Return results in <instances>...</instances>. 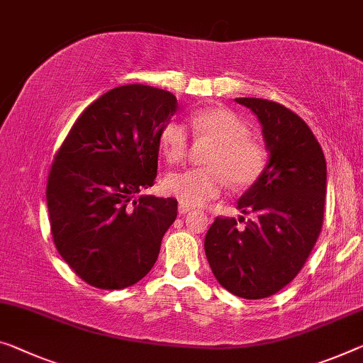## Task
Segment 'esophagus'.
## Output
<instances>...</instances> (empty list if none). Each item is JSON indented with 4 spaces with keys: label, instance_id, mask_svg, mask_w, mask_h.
Listing matches in <instances>:
<instances>
[{
    "label": "esophagus",
    "instance_id": "1",
    "mask_svg": "<svg viewBox=\"0 0 363 363\" xmlns=\"http://www.w3.org/2000/svg\"><path fill=\"white\" fill-rule=\"evenodd\" d=\"M193 211V208H189L188 204H183V203H180L178 204V213H180L182 216H186V214H189Z\"/></svg>",
    "mask_w": 363,
    "mask_h": 363
}]
</instances>
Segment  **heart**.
Segmentation results:
<instances>
[{
    "label": "heart",
    "mask_w": 363,
    "mask_h": 363,
    "mask_svg": "<svg viewBox=\"0 0 363 363\" xmlns=\"http://www.w3.org/2000/svg\"><path fill=\"white\" fill-rule=\"evenodd\" d=\"M198 136L209 139L214 147L206 159L204 169H186L169 174L164 180L165 191L188 206H201L219 196L230 182L237 188L250 186L266 169V150L250 139L248 126L232 110L203 108L191 116ZM165 159L172 164L185 159L188 133L178 121H169L159 135Z\"/></svg>",
    "instance_id": "heart-1"
}]
</instances>
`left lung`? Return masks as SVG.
Here are the masks:
<instances>
[{
  "label": "left lung",
  "instance_id": "left-lung-1",
  "mask_svg": "<svg viewBox=\"0 0 363 363\" xmlns=\"http://www.w3.org/2000/svg\"><path fill=\"white\" fill-rule=\"evenodd\" d=\"M235 102L256 115L269 159L237 203L256 219L238 228L235 219L217 217L204 252L222 287L258 300L286 287L315 247L325 214L326 160L308 125L292 110L264 99Z\"/></svg>",
  "mask_w": 363,
  "mask_h": 363
}]
</instances>
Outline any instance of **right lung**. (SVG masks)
I'll use <instances>...</instances> for the list:
<instances>
[{
  "label": "right lung",
  "mask_w": 363,
  "mask_h": 363,
  "mask_svg": "<svg viewBox=\"0 0 363 363\" xmlns=\"http://www.w3.org/2000/svg\"><path fill=\"white\" fill-rule=\"evenodd\" d=\"M177 107L164 89H111L82 111L55 157L47 185L55 247L94 287H130L157 261L178 203L136 194L154 185L160 130Z\"/></svg>",
  "instance_id": "obj_1"
}]
</instances>
